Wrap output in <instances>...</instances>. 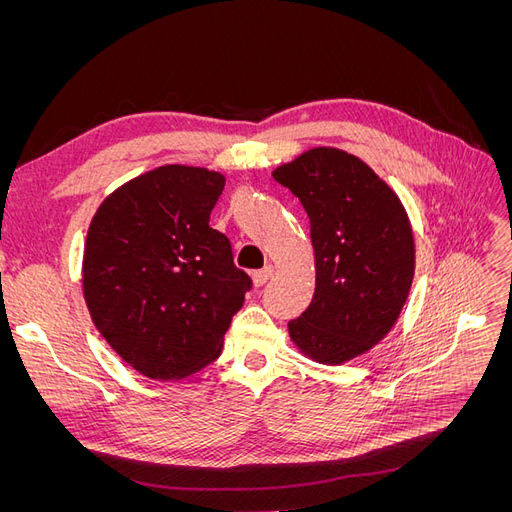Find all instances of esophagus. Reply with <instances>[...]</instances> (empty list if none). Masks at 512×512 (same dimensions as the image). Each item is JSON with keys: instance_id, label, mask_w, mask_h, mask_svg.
I'll list each match as a JSON object with an SVG mask.
<instances>
[{"instance_id": "obj_1", "label": "esophagus", "mask_w": 512, "mask_h": 512, "mask_svg": "<svg viewBox=\"0 0 512 512\" xmlns=\"http://www.w3.org/2000/svg\"><path fill=\"white\" fill-rule=\"evenodd\" d=\"M271 275H273V267L267 265V267H262L252 273V282H254V286H262L271 280Z\"/></svg>"}]
</instances>
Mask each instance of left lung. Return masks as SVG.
<instances>
[{"label":"left lung","instance_id":"8db88e82","mask_svg":"<svg viewBox=\"0 0 512 512\" xmlns=\"http://www.w3.org/2000/svg\"><path fill=\"white\" fill-rule=\"evenodd\" d=\"M309 218L316 290L288 322L297 350L342 365L395 327L414 277L412 224L399 196L361 158L337 147L307 149L273 170Z\"/></svg>","mask_w":512,"mask_h":512}]
</instances>
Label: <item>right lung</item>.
Listing matches in <instances>:
<instances>
[{
  "label": "right lung",
  "instance_id": "add662e5",
  "mask_svg": "<svg viewBox=\"0 0 512 512\" xmlns=\"http://www.w3.org/2000/svg\"><path fill=\"white\" fill-rule=\"evenodd\" d=\"M226 177L166 164L126 181L91 218L83 297L96 329L138 374L177 382L215 361L252 288L209 226Z\"/></svg>",
  "mask_w": 512,
  "mask_h": 512
}]
</instances>
